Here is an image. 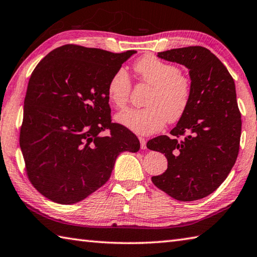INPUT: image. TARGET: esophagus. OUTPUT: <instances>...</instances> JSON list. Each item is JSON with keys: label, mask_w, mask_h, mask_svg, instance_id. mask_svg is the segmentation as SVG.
Masks as SVG:
<instances>
[{"label": "esophagus", "mask_w": 257, "mask_h": 257, "mask_svg": "<svg viewBox=\"0 0 257 257\" xmlns=\"http://www.w3.org/2000/svg\"><path fill=\"white\" fill-rule=\"evenodd\" d=\"M139 142H141V148L142 149H146L147 148V146H146V139L139 137Z\"/></svg>", "instance_id": "34e87169"}]
</instances>
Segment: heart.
Wrapping results in <instances>:
<instances>
[{"instance_id": "b5f03b06", "label": "heart", "mask_w": 257, "mask_h": 257, "mask_svg": "<svg viewBox=\"0 0 257 257\" xmlns=\"http://www.w3.org/2000/svg\"><path fill=\"white\" fill-rule=\"evenodd\" d=\"M141 81L152 86L146 108H128L115 115L116 122L137 135L160 132L166 121L175 122L184 115L191 100V82L180 74L176 65L163 62L154 55L139 58L134 65ZM132 82L128 73L120 68L110 77L106 86L110 102L118 108L129 100Z\"/></svg>"}]
</instances>
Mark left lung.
Here are the masks:
<instances>
[{
  "mask_svg": "<svg viewBox=\"0 0 257 257\" xmlns=\"http://www.w3.org/2000/svg\"><path fill=\"white\" fill-rule=\"evenodd\" d=\"M157 56L189 69L191 100L171 137L158 136L147 143V148L167 158V170L152 181L179 201H194L219 188L238 155L241 119L235 82L225 65L204 47L176 48Z\"/></svg>",
  "mask_w": 257,
  "mask_h": 257,
  "instance_id": "8db88e82",
  "label": "left lung"
}]
</instances>
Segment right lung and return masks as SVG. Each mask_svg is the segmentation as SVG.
<instances>
[{
  "label": "right lung",
  "instance_id": "add662e5",
  "mask_svg": "<svg viewBox=\"0 0 257 257\" xmlns=\"http://www.w3.org/2000/svg\"><path fill=\"white\" fill-rule=\"evenodd\" d=\"M136 53L65 45L36 66L20 148L28 177L44 197L60 204L82 201L109 180L120 153L139 151L136 135L111 122L106 92L110 77Z\"/></svg>",
  "mask_w": 257,
  "mask_h": 257
}]
</instances>
